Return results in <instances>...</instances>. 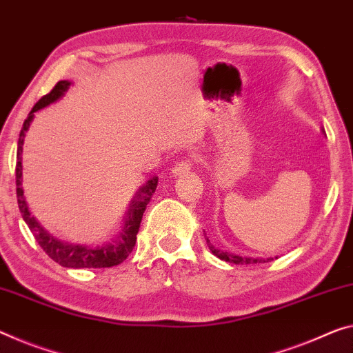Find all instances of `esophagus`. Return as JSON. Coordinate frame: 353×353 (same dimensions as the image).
<instances>
[{
	"label": "esophagus",
	"instance_id": "esophagus-1",
	"mask_svg": "<svg viewBox=\"0 0 353 353\" xmlns=\"http://www.w3.org/2000/svg\"><path fill=\"white\" fill-rule=\"evenodd\" d=\"M191 169H192L191 161L184 159L181 162H176V165L173 167L170 173H172V176H183V175H188V173L191 172Z\"/></svg>",
	"mask_w": 353,
	"mask_h": 353
}]
</instances>
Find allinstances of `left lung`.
Masks as SVG:
<instances>
[{"label": "left lung", "mask_w": 353, "mask_h": 353, "mask_svg": "<svg viewBox=\"0 0 353 353\" xmlns=\"http://www.w3.org/2000/svg\"><path fill=\"white\" fill-rule=\"evenodd\" d=\"M322 134L325 135V131L322 129ZM327 137V135H325ZM207 240V245L210 248V251L213 252V256H216L221 260H224V262H229V263H235V265H248V263H260V262H270V260H273V257H246V256H238V254H233V252H227V251H222V249H216L213 245H211L208 238H205ZM274 259H278L276 256Z\"/></svg>", "instance_id": "obj_1"}]
</instances>
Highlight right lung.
<instances>
[{
    "mask_svg": "<svg viewBox=\"0 0 353 353\" xmlns=\"http://www.w3.org/2000/svg\"><path fill=\"white\" fill-rule=\"evenodd\" d=\"M70 82L69 80H61L55 85L50 93L41 97L37 104L32 107V110L28 113L23 123V128L20 131L19 137V148H17V165H15V183H17V202L21 213V218L30 227L32 236L39 243V246L44 249L46 254L57 263L66 268H108L115 267V265L121 263L126 260L129 254L132 252L137 241V233L140 222H142L143 211L148 205L151 195L154 194L156 186H158V176H153L151 180L146 181L142 188L137 189L134 197L129 203L128 211L123 216V229L118 233L117 238L112 241L104 243L99 246H90V245H80V243H68L59 238L53 236L50 232H47L44 227L39 224L34 216L31 214L26 203V199L23 195V188H21V173H23V167H21V153H23V142L25 134L28 131L30 124L34 118V113L39 112L41 108L53 104L58 99H61L64 93L69 90Z\"/></svg>",
    "mask_w": 353,
    "mask_h": 353,
    "instance_id": "obj_1",
    "label": "right lung"
}]
</instances>
